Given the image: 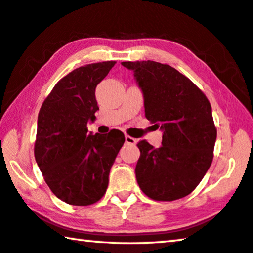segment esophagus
<instances>
[{"label": "esophagus", "mask_w": 253, "mask_h": 253, "mask_svg": "<svg viewBox=\"0 0 253 253\" xmlns=\"http://www.w3.org/2000/svg\"><path fill=\"white\" fill-rule=\"evenodd\" d=\"M126 145H135V143H137V140H135L134 138H132V137H130V135H126Z\"/></svg>", "instance_id": "esophagus-1"}]
</instances>
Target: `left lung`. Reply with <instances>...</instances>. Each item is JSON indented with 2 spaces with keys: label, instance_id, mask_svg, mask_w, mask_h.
<instances>
[{
  "label": "left lung",
  "instance_id": "8db88e82",
  "mask_svg": "<svg viewBox=\"0 0 253 253\" xmlns=\"http://www.w3.org/2000/svg\"><path fill=\"white\" fill-rule=\"evenodd\" d=\"M133 70L145 115L163 131L162 146L140 140L135 177L150 199L173 201L191 193L211 165L217 129L211 103L188 77L154 61L122 62Z\"/></svg>",
  "mask_w": 253,
  "mask_h": 253
}]
</instances>
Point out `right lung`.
Segmentation results:
<instances>
[{"instance_id":"1","label":"right lung","mask_w":253,"mask_h":253,"mask_svg":"<svg viewBox=\"0 0 253 253\" xmlns=\"http://www.w3.org/2000/svg\"><path fill=\"white\" fill-rule=\"evenodd\" d=\"M115 61L86 64L57 83L38 113L34 154L41 172L55 196L73 206L102 199L108 175L124 134H88L87 123L99 110L95 90Z\"/></svg>"}]
</instances>
